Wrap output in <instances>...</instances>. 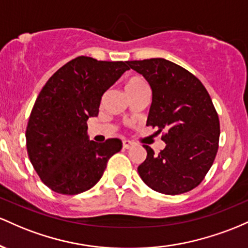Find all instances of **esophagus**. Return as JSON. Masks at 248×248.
Listing matches in <instances>:
<instances>
[{"label": "esophagus", "mask_w": 248, "mask_h": 248, "mask_svg": "<svg viewBox=\"0 0 248 248\" xmlns=\"http://www.w3.org/2000/svg\"><path fill=\"white\" fill-rule=\"evenodd\" d=\"M133 146V143L130 140H123V147L124 149H130Z\"/></svg>", "instance_id": "1"}]
</instances>
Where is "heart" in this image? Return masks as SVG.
Wrapping results in <instances>:
<instances>
[{"mask_svg":"<svg viewBox=\"0 0 248 248\" xmlns=\"http://www.w3.org/2000/svg\"><path fill=\"white\" fill-rule=\"evenodd\" d=\"M124 88L126 93L129 94V97H131L133 94L138 93L139 91L147 89V84L144 78H141L140 76H132L125 82Z\"/></svg>","mask_w":248,"mask_h":248,"instance_id":"heart-1","label":"heart"}]
</instances>
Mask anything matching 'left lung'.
Masks as SVG:
<instances>
[{"label": "left lung", "mask_w": 248, "mask_h": 248, "mask_svg": "<svg viewBox=\"0 0 248 248\" xmlns=\"http://www.w3.org/2000/svg\"><path fill=\"white\" fill-rule=\"evenodd\" d=\"M152 89L146 125L163 133L165 149L155 154L149 145L138 166L143 182L164 194L193 190L204 180L219 147L220 123L210 93L183 66L164 58L129 61Z\"/></svg>", "instance_id": "left-lung-1"}]
</instances>
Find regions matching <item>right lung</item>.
Wrapping results in <instances>:
<instances>
[{"label": "right lung", "mask_w": 248, "mask_h": 248, "mask_svg": "<svg viewBox=\"0 0 248 248\" xmlns=\"http://www.w3.org/2000/svg\"><path fill=\"white\" fill-rule=\"evenodd\" d=\"M126 70L127 62L78 56L42 88L28 121L27 151L50 190L68 196L90 190L121 151L118 138L89 140L87 121L98 116L102 96Z\"/></svg>", "instance_id": "1"}]
</instances>
